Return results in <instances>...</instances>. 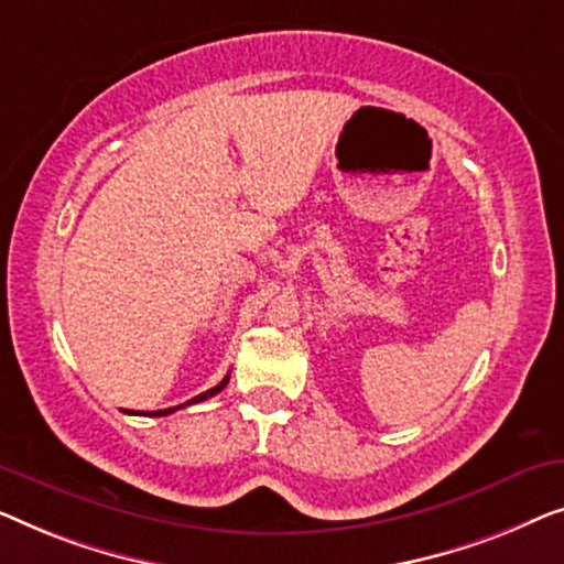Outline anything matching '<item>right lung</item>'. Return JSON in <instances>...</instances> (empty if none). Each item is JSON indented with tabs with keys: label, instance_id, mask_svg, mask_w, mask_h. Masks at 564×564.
<instances>
[{
	"label": "right lung",
	"instance_id": "add662e5",
	"mask_svg": "<svg viewBox=\"0 0 564 564\" xmlns=\"http://www.w3.org/2000/svg\"><path fill=\"white\" fill-rule=\"evenodd\" d=\"M229 383V376H225L221 378V383H217L214 388H209V391H204V393H199V395H194L192 401H186V403H181V406H173V409H163V411H145V416H169V414H173V411H178V409H184V406H192V403H199V401H206V399H212V395H217L221 388H225ZM127 414H140V411H127Z\"/></svg>",
	"mask_w": 564,
	"mask_h": 564
}]
</instances>
